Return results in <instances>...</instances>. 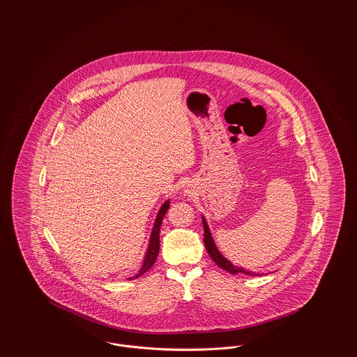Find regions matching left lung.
Masks as SVG:
<instances>
[{
  "mask_svg": "<svg viewBox=\"0 0 357 357\" xmlns=\"http://www.w3.org/2000/svg\"><path fill=\"white\" fill-rule=\"evenodd\" d=\"M202 222H204V246H206V250L208 255L211 257V259L222 268L223 271L226 272L231 273V274H238V273H242V274H248V275H258L257 273L249 272V271H245L242 268H238L236 265H233L227 258H225L221 255V252L218 250V248L215 246L214 243V239L211 237V233H210V229H208V225L206 222V218L202 217Z\"/></svg>",
  "mask_w": 357,
  "mask_h": 357,
  "instance_id": "left-lung-1",
  "label": "left lung"
}]
</instances>
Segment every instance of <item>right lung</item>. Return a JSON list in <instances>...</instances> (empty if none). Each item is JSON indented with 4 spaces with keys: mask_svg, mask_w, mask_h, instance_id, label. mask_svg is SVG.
Returning a JSON list of instances; mask_svg holds the SVG:
<instances>
[{
    "mask_svg": "<svg viewBox=\"0 0 357 357\" xmlns=\"http://www.w3.org/2000/svg\"><path fill=\"white\" fill-rule=\"evenodd\" d=\"M169 207H170V201H166L165 204H162V207L159 208V213H158V215H156V220L153 222V231H151V237H150V243H149L147 252H146V255H144L143 264H142L139 272L136 273L134 277L128 278V280L140 277L142 274H144L147 271H150L151 266L155 264L156 257H158V253H159V246H160V243H159V230H160V225H162V221H163V218H165V215H166Z\"/></svg>",
    "mask_w": 357,
    "mask_h": 357,
    "instance_id": "add662e5",
    "label": "right lung"
}]
</instances>
